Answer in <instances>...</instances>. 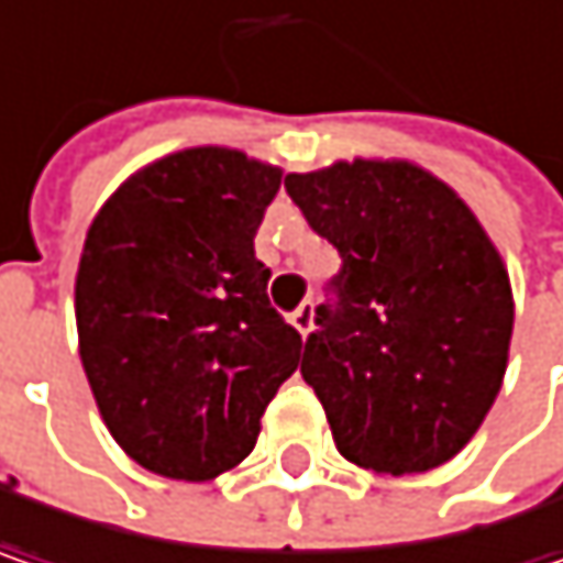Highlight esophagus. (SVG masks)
Returning a JSON list of instances; mask_svg holds the SVG:
<instances>
[{"instance_id": "1", "label": "esophagus", "mask_w": 563, "mask_h": 563, "mask_svg": "<svg viewBox=\"0 0 563 563\" xmlns=\"http://www.w3.org/2000/svg\"><path fill=\"white\" fill-rule=\"evenodd\" d=\"M312 322H316V306L312 302H302L296 312H289V325L302 334V338L312 332Z\"/></svg>"}]
</instances>
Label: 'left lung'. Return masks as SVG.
I'll use <instances>...</instances> for the list:
<instances>
[{
	"label": "left lung",
	"instance_id": "1",
	"mask_svg": "<svg viewBox=\"0 0 563 563\" xmlns=\"http://www.w3.org/2000/svg\"><path fill=\"white\" fill-rule=\"evenodd\" d=\"M306 222L341 254L316 309L302 380L334 448L374 474H426L484 426L512 338L509 271L471 206L399 157L286 174Z\"/></svg>",
	"mask_w": 563,
	"mask_h": 563
}]
</instances>
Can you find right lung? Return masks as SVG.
<instances>
[{"label": "right lung", "instance_id": "obj_1", "mask_svg": "<svg viewBox=\"0 0 563 563\" xmlns=\"http://www.w3.org/2000/svg\"><path fill=\"white\" fill-rule=\"evenodd\" d=\"M283 170L186 147L96 212L77 271L79 361L106 429L144 471L206 484L257 444L302 338L271 309L254 234Z\"/></svg>", "mask_w": 563, "mask_h": 563}]
</instances>
